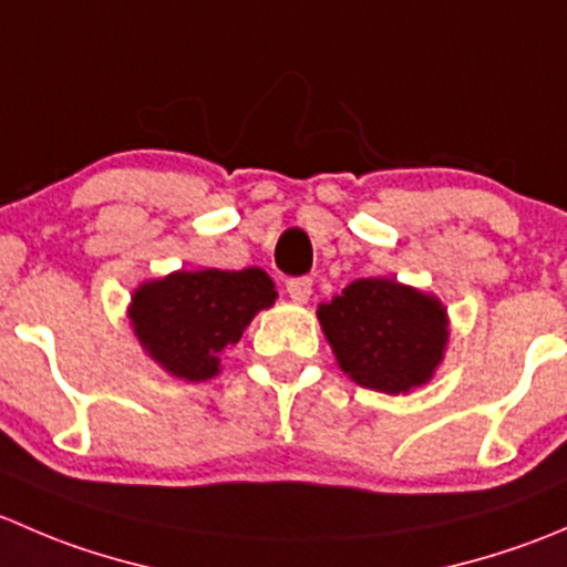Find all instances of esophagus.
I'll return each mask as SVG.
<instances>
[{
    "label": "esophagus",
    "mask_w": 567,
    "mask_h": 567,
    "mask_svg": "<svg viewBox=\"0 0 567 567\" xmlns=\"http://www.w3.org/2000/svg\"><path fill=\"white\" fill-rule=\"evenodd\" d=\"M285 288H288V296L293 305H307L312 296V279H307V277L288 279V285H285Z\"/></svg>",
    "instance_id": "esophagus-1"
}]
</instances>
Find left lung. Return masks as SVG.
<instances>
[{
  "label": "left lung",
  "instance_id": "obj_1",
  "mask_svg": "<svg viewBox=\"0 0 567 567\" xmlns=\"http://www.w3.org/2000/svg\"><path fill=\"white\" fill-rule=\"evenodd\" d=\"M318 320L342 373L384 394L427 384L450 342L447 307L433 293L386 277L351 282L318 305Z\"/></svg>",
  "mask_w": 567,
  "mask_h": 567
}]
</instances>
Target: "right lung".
<instances>
[{
    "label": "right lung",
    "instance_id": "right-lung-1",
    "mask_svg": "<svg viewBox=\"0 0 567 567\" xmlns=\"http://www.w3.org/2000/svg\"><path fill=\"white\" fill-rule=\"evenodd\" d=\"M277 301L262 268H199L145 279L131 293L128 320L142 351L181 381L221 373V353L241 340L251 318Z\"/></svg>",
    "mask_w": 567,
    "mask_h": 567
}]
</instances>
